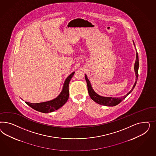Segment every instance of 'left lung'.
Returning a JSON list of instances; mask_svg holds the SVG:
<instances>
[{
  "instance_id": "obj_1",
  "label": "left lung",
  "mask_w": 156,
  "mask_h": 156,
  "mask_svg": "<svg viewBox=\"0 0 156 156\" xmlns=\"http://www.w3.org/2000/svg\"><path fill=\"white\" fill-rule=\"evenodd\" d=\"M133 42L134 44V46L135 47V44L134 41H133ZM136 48V47H135ZM136 62L134 63V71H135V74H136V81L135 83L133 86L132 89L128 93L126 94L124 96H122L121 97H104V96H101L100 95L98 94L97 93H95L94 89H93L90 83V80H89V79L87 78V76H86V74H85V77L86 81L87 82V89H88V92H89V94L90 97V98L93 100L94 102H97V104L99 105H102L104 106H114L117 105L118 104H119L123 99H125L128 95L132 93L133 90L134 89L135 86L136 85L137 83V80H138V68H139V60H138V53H137V49L136 48Z\"/></svg>"
}]
</instances>
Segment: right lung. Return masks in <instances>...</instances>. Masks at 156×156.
Returning a JSON list of instances; mask_svg holds the SVG:
<instances>
[{
	"instance_id": "obj_1",
	"label": "right lung",
	"mask_w": 156,
	"mask_h": 156,
	"mask_svg": "<svg viewBox=\"0 0 156 156\" xmlns=\"http://www.w3.org/2000/svg\"><path fill=\"white\" fill-rule=\"evenodd\" d=\"M74 73L75 72L74 71L70 75H69L67 77L66 80L64 82L61 92L55 98L48 101H46V102L36 103V104L30 103L28 102H26V103L34 110L43 113H48L53 112L58 109L61 108L62 106H63L65 104L67 101L69 99V85Z\"/></svg>"
}]
</instances>
